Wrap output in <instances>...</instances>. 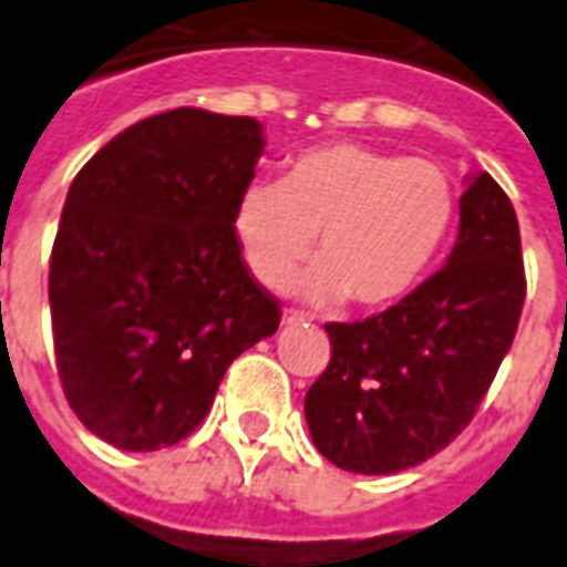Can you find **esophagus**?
Masks as SVG:
<instances>
[{
    "mask_svg": "<svg viewBox=\"0 0 567 567\" xmlns=\"http://www.w3.org/2000/svg\"><path fill=\"white\" fill-rule=\"evenodd\" d=\"M282 320H285V323H302V320H306V315H302V311H297V309H285Z\"/></svg>",
    "mask_w": 567,
    "mask_h": 567,
    "instance_id": "1",
    "label": "esophagus"
}]
</instances>
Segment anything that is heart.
Listing matches in <instances>:
<instances>
[{
    "label": "heart",
    "mask_w": 567,
    "mask_h": 567,
    "mask_svg": "<svg viewBox=\"0 0 567 567\" xmlns=\"http://www.w3.org/2000/svg\"><path fill=\"white\" fill-rule=\"evenodd\" d=\"M456 220V188L444 167L364 144H323L293 155L279 182L249 185L235 235L249 270L282 288L311 256L302 279L318 302L350 297L359 309L405 300L430 274Z\"/></svg>",
    "instance_id": "1"
}]
</instances>
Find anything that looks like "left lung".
Returning a JSON list of instances; mask_svg holds the SVG:
<instances>
[{"label":"left lung","mask_w":567,"mask_h":567,"mask_svg":"<svg viewBox=\"0 0 567 567\" xmlns=\"http://www.w3.org/2000/svg\"><path fill=\"white\" fill-rule=\"evenodd\" d=\"M527 297L509 196L476 173L447 265L391 309L327 323L332 359L306 394L315 447L341 471L396 474L465 430L518 332Z\"/></svg>","instance_id":"1"}]
</instances>
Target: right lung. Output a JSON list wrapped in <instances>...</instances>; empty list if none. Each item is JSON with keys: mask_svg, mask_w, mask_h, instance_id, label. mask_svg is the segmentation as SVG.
<instances>
[{"mask_svg": "<svg viewBox=\"0 0 567 567\" xmlns=\"http://www.w3.org/2000/svg\"><path fill=\"white\" fill-rule=\"evenodd\" d=\"M261 150L258 120L173 109L70 185L49 258L55 364L75 417L114 447L188 439L229 364L282 320L235 235Z\"/></svg>", "mask_w": 567, "mask_h": 567, "instance_id": "add662e5", "label": "right lung"}]
</instances>
